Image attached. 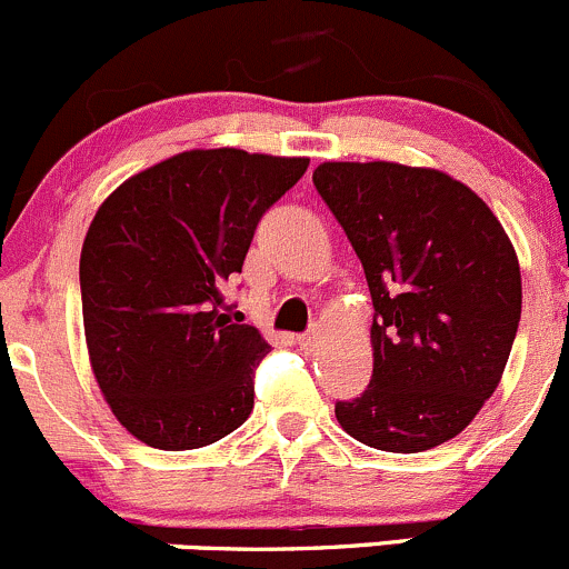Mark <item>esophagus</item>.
<instances>
[{
	"instance_id": "esophagus-1",
	"label": "esophagus",
	"mask_w": 569,
	"mask_h": 569,
	"mask_svg": "<svg viewBox=\"0 0 569 569\" xmlns=\"http://www.w3.org/2000/svg\"><path fill=\"white\" fill-rule=\"evenodd\" d=\"M297 343H300V349L306 355L317 352V336H313V332H306V336H300V338H297Z\"/></svg>"
}]
</instances>
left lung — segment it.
<instances>
[{
	"label": "left lung",
	"mask_w": 569,
	"mask_h": 569,
	"mask_svg": "<svg viewBox=\"0 0 569 569\" xmlns=\"http://www.w3.org/2000/svg\"><path fill=\"white\" fill-rule=\"evenodd\" d=\"M313 187L363 263L375 371L336 401L343 432L393 455L457 438L501 382L520 321V263L490 206L457 178L396 162H325Z\"/></svg>",
	"instance_id": "obj_1"
}]
</instances>
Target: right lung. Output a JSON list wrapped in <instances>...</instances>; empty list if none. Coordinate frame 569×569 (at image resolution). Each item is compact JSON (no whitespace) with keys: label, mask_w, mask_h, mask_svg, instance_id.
Returning <instances> with one entry per match:
<instances>
[{"label":"right lung","mask_w":569,"mask_h":569,"mask_svg":"<svg viewBox=\"0 0 569 569\" xmlns=\"http://www.w3.org/2000/svg\"><path fill=\"white\" fill-rule=\"evenodd\" d=\"M306 157L183 151L120 183L79 258L84 341L114 418L142 443H217L252 412L269 343L226 302L263 211Z\"/></svg>","instance_id":"obj_1"}]
</instances>
